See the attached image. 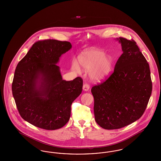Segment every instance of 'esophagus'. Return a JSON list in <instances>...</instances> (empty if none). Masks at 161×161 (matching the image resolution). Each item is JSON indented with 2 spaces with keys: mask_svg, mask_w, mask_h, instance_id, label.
I'll return each mask as SVG.
<instances>
[{
  "mask_svg": "<svg viewBox=\"0 0 161 161\" xmlns=\"http://www.w3.org/2000/svg\"><path fill=\"white\" fill-rule=\"evenodd\" d=\"M90 88V86L89 85L87 84V83H84L83 84V89L84 91H87Z\"/></svg>",
  "mask_w": 161,
  "mask_h": 161,
  "instance_id": "1",
  "label": "esophagus"
}]
</instances>
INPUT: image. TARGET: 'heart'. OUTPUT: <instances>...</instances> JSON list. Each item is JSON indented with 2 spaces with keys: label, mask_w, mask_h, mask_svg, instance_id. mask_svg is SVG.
<instances>
[{
  "label": "heart",
  "mask_w": 161,
  "mask_h": 161,
  "mask_svg": "<svg viewBox=\"0 0 161 161\" xmlns=\"http://www.w3.org/2000/svg\"><path fill=\"white\" fill-rule=\"evenodd\" d=\"M100 50L91 49L84 51L78 55L79 63L87 70L91 69L89 75L93 80L100 81L109 74L112 64V60L110 56ZM72 69L79 71L80 66L75 61L72 63Z\"/></svg>",
  "instance_id": "1"
}]
</instances>
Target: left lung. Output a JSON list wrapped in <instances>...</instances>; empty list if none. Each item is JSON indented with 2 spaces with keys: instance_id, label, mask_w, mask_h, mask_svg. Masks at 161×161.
I'll return each instance as SVG.
<instances>
[{
  "instance_id": "8db88e82",
  "label": "left lung",
  "mask_w": 161,
  "mask_h": 161,
  "mask_svg": "<svg viewBox=\"0 0 161 161\" xmlns=\"http://www.w3.org/2000/svg\"><path fill=\"white\" fill-rule=\"evenodd\" d=\"M123 53L113 73L92 87L97 123L107 130L118 129L139 119L146 110L152 91L150 70L133 40L117 38Z\"/></svg>"
}]
</instances>
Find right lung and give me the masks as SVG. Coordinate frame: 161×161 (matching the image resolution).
<instances>
[{
	"label": "right lung",
	"instance_id": "obj_1",
	"mask_svg": "<svg viewBox=\"0 0 161 161\" xmlns=\"http://www.w3.org/2000/svg\"><path fill=\"white\" fill-rule=\"evenodd\" d=\"M71 47L66 41L39 40L17 64L12 83L15 104L23 119L38 128L63 127L72 103L82 92L83 79L63 80L56 64Z\"/></svg>",
	"mask_w": 161,
	"mask_h": 161
}]
</instances>
